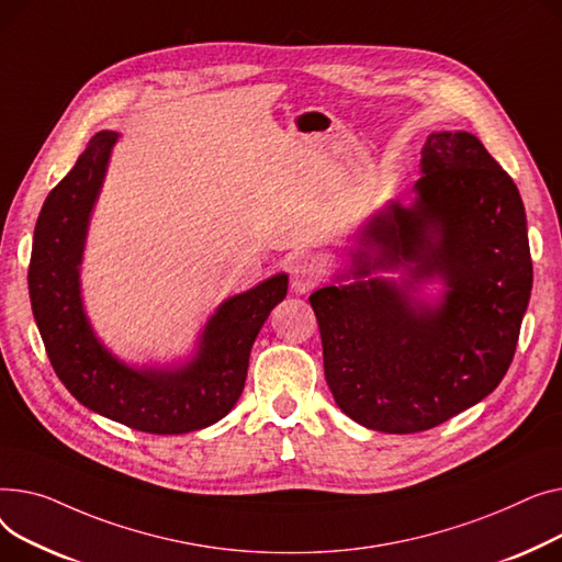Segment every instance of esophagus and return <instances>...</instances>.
<instances>
[{
  "label": "esophagus",
  "instance_id": "esophagus-1",
  "mask_svg": "<svg viewBox=\"0 0 562 562\" xmlns=\"http://www.w3.org/2000/svg\"><path fill=\"white\" fill-rule=\"evenodd\" d=\"M322 281V268L317 266L315 260H302L296 262V266L292 268L290 272V288L296 292V294H306L311 292L313 288H317Z\"/></svg>",
  "mask_w": 562,
  "mask_h": 562
}]
</instances>
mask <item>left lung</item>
Listing matches in <instances>:
<instances>
[{
	"label": "left lung",
	"mask_w": 562,
	"mask_h": 562,
	"mask_svg": "<svg viewBox=\"0 0 562 562\" xmlns=\"http://www.w3.org/2000/svg\"><path fill=\"white\" fill-rule=\"evenodd\" d=\"M415 202H390L358 231L351 270L315 290L324 376L353 422L417 434L468 411L506 376L531 300L533 262L517 186L468 131L422 149ZM404 269L405 279H369ZM369 281L366 282L364 279ZM440 278L426 305L412 290Z\"/></svg>",
	"instance_id": "obj_1"
}]
</instances>
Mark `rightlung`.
Listing matches in <instances>:
<instances>
[{"mask_svg":"<svg viewBox=\"0 0 562 562\" xmlns=\"http://www.w3.org/2000/svg\"><path fill=\"white\" fill-rule=\"evenodd\" d=\"M115 131H99L43 204L33 231L29 296L52 368L86 408L158 436L200 431L240 400L249 351L288 277L274 274L228 296L211 315L196 353L181 368H131L97 340L83 311L79 266Z\"/></svg>","mask_w":562,"mask_h":562,"instance_id":"right-lung-1","label":"right lung"}]
</instances>
